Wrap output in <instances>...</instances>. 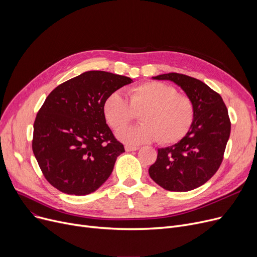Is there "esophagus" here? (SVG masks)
Instances as JSON below:
<instances>
[{"label": "esophagus", "mask_w": 257, "mask_h": 257, "mask_svg": "<svg viewBox=\"0 0 257 257\" xmlns=\"http://www.w3.org/2000/svg\"><path fill=\"white\" fill-rule=\"evenodd\" d=\"M139 149H140V148L137 147V146H131V145H126V146H125V150H126L127 152L137 151V150H139Z\"/></svg>", "instance_id": "34e87169"}]
</instances>
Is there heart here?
I'll use <instances>...</instances> for the list:
<instances>
[{
	"mask_svg": "<svg viewBox=\"0 0 257 257\" xmlns=\"http://www.w3.org/2000/svg\"><path fill=\"white\" fill-rule=\"evenodd\" d=\"M127 100L118 92H112L103 104L104 116L114 129L125 126L142 112L143 123L117 132V138L128 144H143L158 140L163 145L181 141L193 126L195 104L186 94L174 86L148 81L126 91Z\"/></svg>",
	"mask_w": 257,
	"mask_h": 257,
	"instance_id": "1",
	"label": "heart"
}]
</instances>
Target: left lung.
Instances as JSON below:
<instances>
[{
	"instance_id": "obj_1",
	"label": "left lung",
	"mask_w": 257,
	"mask_h": 257,
	"mask_svg": "<svg viewBox=\"0 0 257 257\" xmlns=\"http://www.w3.org/2000/svg\"><path fill=\"white\" fill-rule=\"evenodd\" d=\"M179 85L195 104V119L177 144L158 149L149 169L150 177L171 192L192 191L207 182L219 170L230 136L231 123L220 94L202 81L178 73L153 77Z\"/></svg>"
}]
</instances>
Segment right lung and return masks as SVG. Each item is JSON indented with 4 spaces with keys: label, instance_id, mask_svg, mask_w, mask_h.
<instances>
[{
    "label": "right lung",
    "instance_id": "1",
    "mask_svg": "<svg viewBox=\"0 0 257 257\" xmlns=\"http://www.w3.org/2000/svg\"><path fill=\"white\" fill-rule=\"evenodd\" d=\"M129 77L89 71L53 89L37 112L32 150L45 178L58 191L83 196L108 179L124 146L106 124V98Z\"/></svg>",
    "mask_w": 257,
    "mask_h": 257
}]
</instances>
